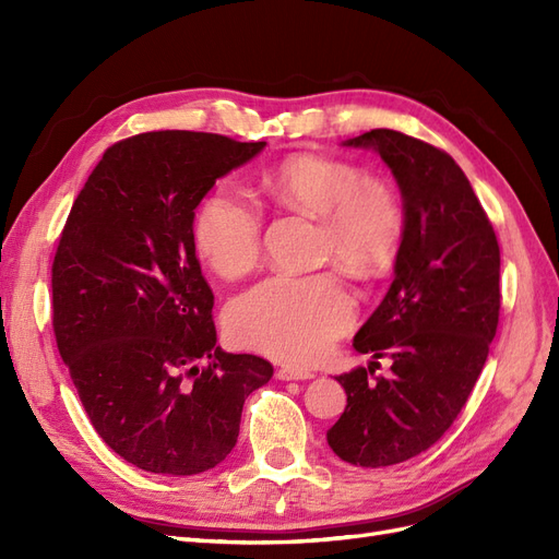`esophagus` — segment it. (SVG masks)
Listing matches in <instances>:
<instances>
[{"label":"esophagus","instance_id":"1","mask_svg":"<svg viewBox=\"0 0 559 559\" xmlns=\"http://www.w3.org/2000/svg\"><path fill=\"white\" fill-rule=\"evenodd\" d=\"M277 378L280 380H312L314 378V373L312 370H302V368H280L277 370Z\"/></svg>","mask_w":559,"mask_h":559}]
</instances>
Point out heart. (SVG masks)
Segmentation results:
<instances>
[{
  "instance_id": "heart-1",
  "label": "heart",
  "mask_w": 559,
  "mask_h": 559,
  "mask_svg": "<svg viewBox=\"0 0 559 559\" xmlns=\"http://www.w3.org/2000/svg\"><path fill=\"white\" fill-rule=\"evenodd\" d=\"M259 191L280 207L319 216V251L354 275L392 263L405 235V207L392 181L354 163L294 154L265 167ZM193 242L216 275L242 277L259 263L263 214L230 186H218L193 218ZM354 321V298L335 273L273 275L230 302L226 329L235 343L286 364L324 357Z\"/></svg>"
}]
</instances>
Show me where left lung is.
Masks as SVG:
<instances>
[{
	"label": "left lung",
	"instance_id": "left-lung-1",
	"mask_svg": "<svg viewBox=\"0 0 559 559\" xmlns=\"http://www.w3.org/2000/svg\"><path fill=\"white\" fill-rule=\"evenodd\" d=\"M373 146L392 167L405 205L396 277L354 335V349L392 359L337 378L347 405L326 441L366 468L427 452L452 427L487 361L501 308V253L492 222L462 167L433 144L376 128L347 142Z\"/></svg>",
	"mask_w": 559,
	"mask_h": 559
}]
</instances>
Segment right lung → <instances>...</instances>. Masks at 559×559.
I'll return each instance as SVG.
<instances>
[{"label":"right lung","instance_id":"add662e5","mask_svg":"<svg viewBox=\"0 0 559 559\" xmlns=\"http://www.w3.org/2000/svg\"><path fill=\"white\" fill-rule=\"evenodd\" d=\"M263 146L132 134L105 151L67 216L50 267L58 352L97 436L142 471L195 476L224 462L245 399L273 378L257 354L216 345L193 242L200 200Z\"/></svg>","mask_w":559,"mask_h":559}]
</instances>
